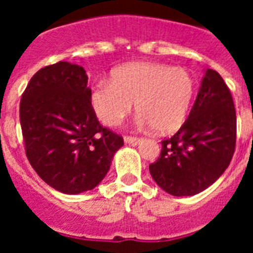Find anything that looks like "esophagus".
<instances>
[{
    "label": "esophagus",
    "instance_id": "1",
    "mask_svg": "<svg viewBox=\"0 0 253 253\" xmlns=\"http://www.w3.org/2000/svg\"><path fill=\"white\" fill-rule=\"evenodd\" d=\"M124 142L128 143V144H137V143L139 142V138L131 137V135H125Z\"/></svg>",
    "mask_w": 253,
    "mask_h": 253
}]
</instances>
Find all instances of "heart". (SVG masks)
Returning a JSON list of instances; mask_svg holds the SVG:
<instances>
[{"instance_id":"heart-1","label":"heart","mask_w":253,"mask_h":253,"mask_svg":"<svg viewBox=\"0 0 253 253\" xmlns=\"http://www.w3.org/2000/svg\"><path fill=\"white\" fill-rule=\"evenodd\" d=\"M195 95V81L186 69L137 62L116 68L110 82L93 87L91 102L100 122L116 126L130 114L133 102L139 122L161 134L173 133L186 120Z\"/></svg>"}]
</instances>
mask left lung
Returning a JSON list of instances; mask_svg holds the SVG:
<instances>
[{"mask_svg":"<svg viewBox=\"0 0 253 253\" xmlns=\"http://www.w3.org/2000/svg\"><path fill=\"white\" fill-rule=\"evenodd\" d=\"M237 116L222 76L207 69L189 118L177 133L162 140L153 180L173 196H191L213 185L231 163L236 148Z\"/></svg>","mask_w":253,"mask_h":253,"instance_id":"obj_1","label":"left lung"}]
</instances>
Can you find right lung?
<instances>
[{"label":"right lung","mask_w":253,"mask_h":253,"mask_svg":"<svg viewBox=\"0 0 253 253\" xmlns=\"http://www.w3.org/2000/svg\"><path fill=\"white\" fill-rule=\"evenodd\" d=\"M87 80L84 67L58 62L31 77L20 101L31 167L49 186L68 195L97 186L124 144L96 118Z\"/></svg>","instance_id":"obj_1"}]
</instances>
